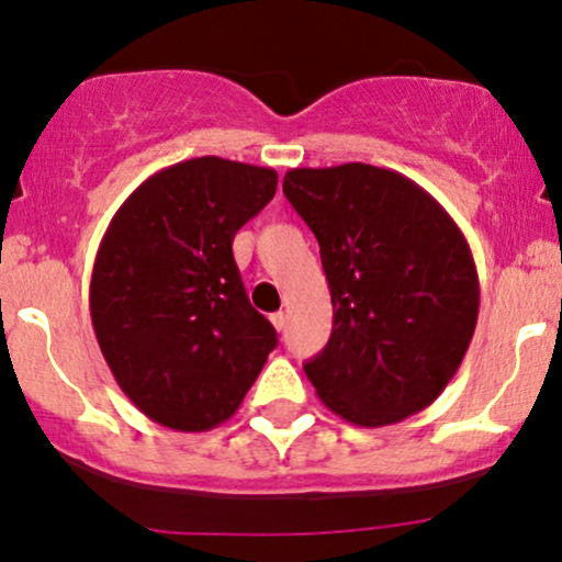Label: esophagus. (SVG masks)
<instances>
[{
  "label": "esophagus",
  "instance_id": "1",
  "mask_svg": "<svg viewBox=\"0 0 562 562\" xmlns=\"http://www.w3.org/2000/svg\"><path fill=\"white\" fill-rule=\"evenodd\" d=\"M269 319H272V325H274V330H277V333H280L282 327H285V312H274L272 317H269Z\"/></svg>",
  "mask_w": 562,
  "mask_h": 562
}]
</instances>
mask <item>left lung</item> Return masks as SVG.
Wrapping results in <instances>:
<instances>
[{
  "instance_id": "left-lung-1",
  "label": "left lung",
  "mask_w": 562,
  "mask_h": 562,
  "mask_svg": "<svg viewBox=\"0 0 562 562\" xmlns=\"http://www.w3.org/2000/svg\"><path fill=\"white\" fill-rule=\"evenodd\" d=\"M282 192L317 237L333 301L306 378L362 428L417 415L460 370L479 322L465 235L420 184L370 164L290 169Z\"/></svg>"
}]
</instances>
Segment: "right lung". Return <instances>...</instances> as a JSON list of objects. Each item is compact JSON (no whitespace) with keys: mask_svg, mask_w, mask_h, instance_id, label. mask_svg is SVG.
I'll use <instances>...</instances> for the list:
<instances>
[{"mask_svg":"<svg viewBox=\"0 0 562 562\" xmlns=\"http://www.w3.org/2000/svg\"><path fill=\"white\" fill-rule=\"evenodd\" d=\"M274 190V169L203 156L153 173L111 218L89 312L115 383L153 423L200 434L229 420L277 346L232 256Z\"/></svg>","mask_w":562,"mask_h":562,"instance_id":"add662e5","label":"right lung"}]
</instances>
